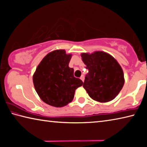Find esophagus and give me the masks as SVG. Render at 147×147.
<instances>
[{
  "label": "esophagus",
  "instance_id": "obj_1",
  "mask_svg": "<svg viewBox=\"0 0 147 147\" xmlns=\"http://www.w3.org/2000/svg\"><path fill=\"white\" fill-rule=\"evenodd\" d=\"M84 78H84V75H82L81 77H80V79L82 80V81L84 82Z\"/></svg>",
  "mask_w": 147,
  "mask_h": 147
}]
</instances>
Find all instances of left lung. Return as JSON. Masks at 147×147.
Masks as SVG:
<instances>
[{
	"instance_id": "8db88e82",
	"label": "left lung",
	"mask_w": 147,
	"mask_h": 147,
	"mask_svg": "<svg viewBox=\"0 0 147 147\" xmlns=\"http://www.w3.org/2000/svg\"><path fill=\"white\" fill-rule=\"evenodd\" d=\"M88 73L83 87L89 96L100 102L115 98L123 88L124 80L123 69L112 56L104 52L82 54Z\"/></svg>"
}]
</instances>
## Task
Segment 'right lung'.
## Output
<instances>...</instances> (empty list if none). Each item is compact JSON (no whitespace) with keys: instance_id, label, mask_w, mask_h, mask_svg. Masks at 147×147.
Listing matches in <instances>:
<instances>
[{"instance_id":"obj_1","label":"right lung","mask_w":147,"mask_h":147,"mask_svg":"<svg viewBox=\"0 0 147 147\" xmlns=\"http://www.w3.org/2000/svg\"><path fill=\"white\" fill-rule=\"evenodd\" d=\"M71 54L64 50L50 53L42 59L33 76L37 93L46 104L63 107L73 100L76 89L83 82L74 76V69L69 67Z\"/></svg>"}]
</instances>
